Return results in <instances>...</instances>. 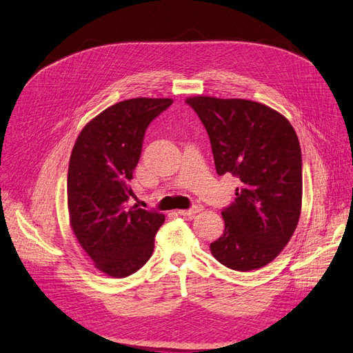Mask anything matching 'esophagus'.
Returning <instances> with one entry per match:
<instances>
[{
    "instance_id": "34e87169",
    "label": "esophagus",
    "mask_w": 353,
    "mask_h": 353,
    "mask_svg": "<svg viewBox=\"0 0 353 353\" xmlns=\"http://www.w3.org/2000/svg\"><path fill=\"white\" fill-rule=\"evenodd\" d=\"M202 211V206H193L190 209H181V211H178V215L181 216H193L194 214Z\"/></svg>"
}]
</instances>
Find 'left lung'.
Returning <instances> with one entry per match:
<instances>
[{"label":"left lung","mask_w":353,"mask_h":353,"mask_svg":"<svg viewBox=\"0 0 353 353\" xmlns=\"http://www.w3.org/2000/svg\"><path fill=\"white\" fill-rule=\"evenodd\" d=\"M211 141L218 175L241 179L234 202L221 212L225 228L211 254L225 268L250 272L278 256L301 214V150L281 112L248 99L190 97Z\"/></svg>","instance_id":"left-lung-1"}]
</instances>
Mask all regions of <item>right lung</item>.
<instances>
[{"mask_svg": "<svg viewBox=\"0 0 353 353\" xmlns=\"http://www.w3.org/2000/svg\"><path fill=\"white\" fill-rule=\"evenodd\" d=\"M174 101L133 98L103 110L83 128L70 157L66 194L70 224L94 268L126 278L144 265L165 215L128 208L129 181L145 130Z\"/></svg>", "mask_w": 353, "mask_h": 353, "instance_id": "add662e5", "label": "right lung"}]
</instances>
